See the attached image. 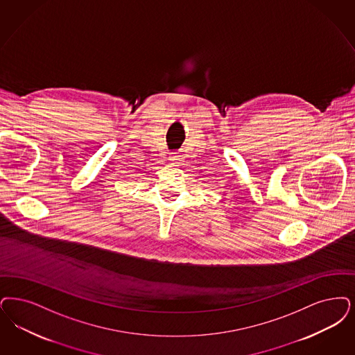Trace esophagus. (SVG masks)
I'll list each match as a JSON object with an SVG mask.
<instances>
[{"label": "esophagus", "instance_id": "obj_1", "mask_svg": "<svg viewBox=\"0 0 355 355\" xmlns=\"http://www.w3.org/2000/svg\"><path fill=\"white\" fill-rule=\"evenodd\" d=\"M171 161L173 164H180V162H181V156L173 155V156H171Z\"/></svg>", "mask_w": 355, "mask_h": 355}]
</instances>
